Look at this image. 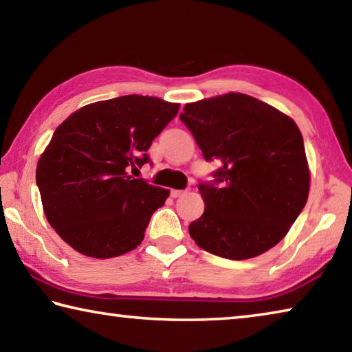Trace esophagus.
<instances>
[{"label": "esophagus", "mask_w": 352, "mask_h": 352, "mask_svg": "<svg viewBox=\"0 0 352 352\" xmlns=\"http://www.w3.org/2000/svg\"><path fill=\"white\" fill-rule=\"evenodd\" d=\"M183 194H186V190H178V189H172L170 190V195L174 199H177V197H180V195H183Z\"/></svg>", "instance_id": "1"}]
</instances>
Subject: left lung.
Masks as SVG:
<instances>
[{
	"label": "left lung",
	"mask_w": 352,
	"mask_h": 352,
	"mask_svg": "<svg viewBox=\"0 0 352 352\" xmlns=\"http://www.w3.org/2000/svg\"><path fill=\"white\" fill-rule=\"evenodd\" d=\"M182 122L208 163L200 182L201 217L189 225L200 248L242 261L265 253L287 234L309 195V166L300 129L272 105L242 93L186 104Z\"/></svg>",
	"instance_id": "1"
}]
</instances>
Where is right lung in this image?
Masks as SVG:
<instances>
[{
	"label": "right lung",
	"instance_id": "obj_1",
	"mask_svg": "<svg viewBox=\"0 0 352 352\" xmlns=\"http://www.w3.org/2000/svg\"><path fill=\"white\" fill-rule=\"evenodd\" d=\"M178 104L129 94L82 107L56 129L37 164L47 222L90 258L132 252L169 190L133 178L151 163L152 141L177 116Z\"/></svg>",
	"mask_w": 352,
	"mask_h": 352
}]
</instances>
